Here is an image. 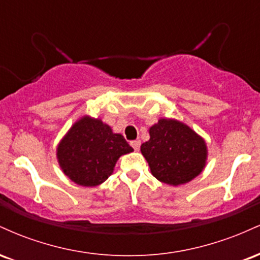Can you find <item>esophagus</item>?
<instances>
[{"mask_svg":"<svg viewBox=\"0 0 260 260\" xmlns=\"http://www.w3.org/2000/svg\"><path fill=\"white\" fill-rule=\"evenodd\" d=\"M131 145H132V148L134 149V150H139V147H140V140H132V142H131Z\"/></svg>","mask_w":260,"mask_h":260,"instance_id":"obj_1","label":"esophagus"}]
</instances>
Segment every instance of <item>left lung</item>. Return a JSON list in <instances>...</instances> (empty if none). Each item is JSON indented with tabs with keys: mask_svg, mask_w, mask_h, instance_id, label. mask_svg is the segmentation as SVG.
I'll list each match as a JSON object with an SVG mask.
<instances>
[{
	"mask_svg": "<svg viewBox=\"0 0 260 260\" xmlns=\"http://www.w3.org/2000/svg\"><path fill=\"white\" fill-rule=\"evenodd\" d=\"M150 139L140 147L155 178L180 186L192 181L207 162V144L192 128L177 120L160 118L149 129Z\"/></svg>",
	"mask_w": 260,
	"mask_h": 260,
	"instance_id": "1",
	"label": "left lung"
}]
</instances>
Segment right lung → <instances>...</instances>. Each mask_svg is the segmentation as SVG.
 Segmentation results:
<instances>
[{"mask_svg": "<svg viewBox=\"0 0 260 260\" xmlns=\"http://www.w3.org/2000/svg\"><path fill=\"white\" fill-rule=\"evenodd\" d=\"M133 151L122 134L99 118L84 116L71 127L57 147L63 174L74 183L95 187L112 175L118 157Z\"/></svg>", "mask_w": 260, "mask_h": 260, "instance_id": "obj_1", "label": "right lung"}]
</instances>
